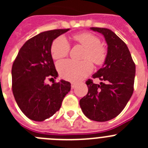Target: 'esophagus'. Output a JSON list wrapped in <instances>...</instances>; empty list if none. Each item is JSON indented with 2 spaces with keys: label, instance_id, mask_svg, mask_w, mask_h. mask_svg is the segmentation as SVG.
<instances>
[{
  "label": "esophagus",
  "instance_id": "1",
  "mask_svg": "<svg viewBox=\"0 0 148 148\" xmlns=\"http://www.w3.org/2000/svg\"><path fill=\"white\" fill-rule=\"evenodd\" d=\"M75 86H76V84L74 83V82H72V83H71V88L74 89L75 87Z\"/></svg>",
  "mask_w": 148,
  "mask_h": 148
}]
</instances>
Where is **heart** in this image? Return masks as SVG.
I'll return each mask as SVG.
<instances>
[{
    "label": "heart",
    "mask_w": 148,
    "mask_h": 148,
    "mask_svg": "<svg viewBox=\"0 0 148 148\" xmlns=\"http://www.w3.org/2000/svg\"><path fill=\"white\" fill-rule=\"evenodd\" d=\"M74 38L86 49L84 58L87 60L76 61L64 60L58 64L60 75L66 80L78 81L89 75L92 70V64L90 59L96 65L101 64L107 56V49L101 44L98 36L89 32L75 35ZM70 46L64 36H59L53 42L51 47V54L54 59L62 58L69 53Z\"/></svg>",
    "instance_id": "heart-1"
}]
</instances>
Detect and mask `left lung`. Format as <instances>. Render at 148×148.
I'll use <instances>...</instances> for the list:
<instances>
[{
    "label": "left lung",
    "mask_w": 148,
    "mask_h": 148,
    "mask_svg": "<svg viewBox=\"0 0 148 148\" xmlns=\"http://www.w3.org/2000/svg\"><path fill=\"white\" fill-rule=\"evenodd\" d=\"M102 34L108 44V53L102 67L93 78L104 81L96 84L89 79L86 82L88 92L80 100L84 114L92 121L113 119L124 110L133 92L136 65L125 44L112 30L90 27Z\"/></svg>",
    "instance_id": "1"
}]
</instances>
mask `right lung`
<instances>
[{"label": "right lung", "instance_id": "right-lung-1", "mask_svg": "<svg viewBox=\"0 0 148 148\" xmlns=\"http://www.w3.org/2000/svg\"><path fill=\"white\" fill-rule=\"evenodd\" d=\"M70 29L46 31L29 39L20 49L12 67V92L21 110L29 119L43 121L61 108L70 92V82L61 80L52 85L47 79L58 77L51 55L53 40Z\"/></svg>", "mask_w": 148, "mask_h": 148}]
</instances>
